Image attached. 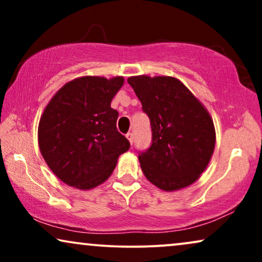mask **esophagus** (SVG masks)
Instances as JSON below:
<instances>
[{
    "label": "esophagus",
    "instance_id": "1",
    "mask_svg": "<svg viewBox=\"0 0 262 262\" xmlns=\"http://www.w3.org/2000/svg\"><path fill=\"white\" fill-rule=\"evenodd\" d=\"M126 138L128 139V142L131 143V144H134V134H131V132H128L126 135Z\"/></svg>",
    "mask_w": 262,
    "mask_h": 262
}]
</instances>
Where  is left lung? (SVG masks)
I'll list each match as a JSON object with an SVG mask.
<instances>
[{"mask_svg": "<svg viewBox=\"0 0 262 262\" xmlns=\"http://www.w3.org/2000/svg\"><path fill=\"white\" fill-rule=\"evenodd\" d=\"M127 82L151 124V146L138 156L145 178L166 192L194 184L216 144L209 111L175 77L139 75Z\"/></svg>", "mask_w": 262, "mask_h": 262, "instance_id": "1", "label": "left lung"}]
</instances>
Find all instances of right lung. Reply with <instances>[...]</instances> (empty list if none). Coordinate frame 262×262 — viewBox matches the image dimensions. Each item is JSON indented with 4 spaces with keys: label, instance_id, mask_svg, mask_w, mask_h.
Returning a JSON list of instances; mask_svg holds the SVG:
<instances>
[{
    "label": "right lung",
    "instance_id": "right-lung-1",
    "mask_svg": "<svg viewBox=\"0 0 262 262\" xmlns=\"http://www.w3.org/2000/svg\"><path fill=\"white\" fill-rule=\"evenodd\" d=\"M124 77L83 76L52 96L38 126L39 149L50 169L71 187L92 189L113 173L130 142L117 130L111 102Z\"/></svg>",
    "mask_w": 262,
    "mask_h": 262
}]
</instances>
